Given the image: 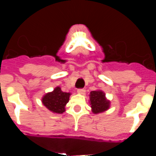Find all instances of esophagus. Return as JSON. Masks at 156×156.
<instances>
[{
  "instance_id": "34e87169",
  "label": "esophagus",
  "mask_w": 156,
  "mask_h": 156,
  "mask_svg": "<svg viewBox=\"0 0 156 156\" xmlns=\"http://www.w3.org/2000/svg\"><path fill=\"white\" fill-rule=\"evenodd\" d=\"M77 92H78V94H83L85 92V89H83V88H80V89H78V90H77Z\"/></svg>"
}]
</instances>
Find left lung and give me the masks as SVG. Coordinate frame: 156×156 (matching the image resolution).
<instances>
[{
  "label": "left lung",
  "instance_id": "left-lung-1",
  "mask_svg": "<svg viewBox=\"0 0 156 156\" xmlns=\"http://www.w3.org/2000/svg\"><path fill=\"white\" fill-rule=\"evenodd\" d=\"M90 101L92 112L97 114L109 108V101L105 99V94L101 90H93L90 94Z\"/></svg>",
  "mask_w": 156,
  "mask_h": 156
}]
</instances>
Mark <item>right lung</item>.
<instances>
[{
  "label": "right lung",
  "mask_w": 156,
  "mask_h": 156,
  "mask_svg": "<svg viewBox=\"0 0 156 156\" xmlns=\"http://www.w3.org/2000/svg\"><path fill=\"white\" fill-rule=\"evenodd\" d=\"M69 96L70 93L62 91L61 88L57 87L53 91L44 96L42 102L50 111L61 114L65 112V106L69 100Z\"/></svg>",
  "instance_id": "1"
}]
</instances>
